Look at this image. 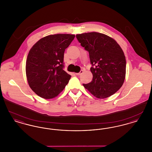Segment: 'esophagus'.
<instances>
[{"label":"esophagus","instance_id":"obj_1","mask_svg":"<svg viewBox=\"0 0 152 152\" xmlns=\"http://www.w3.org/2000/svg\"><path fill=\"white\" fill-rule=\"evenodd\" d=\"M83 73V70H81L80 72L76 73V75H77V76H79L80 75H81Z\"/></svg>","mask_w":152,"mask_h":152}]
</instances>
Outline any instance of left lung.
Segmentation results:
<instances>
[{
  "label": "left lung",
  "instance_id": "8db88e82",
  "mask_svg": "<svg viewBox=\"0 0 152 152\" xmlns=\"http://www.w3.org/2000/svg\"><path fill=\"white\" fill-rule=\"evenodd\" d=\"M81 45L88 51L93 79L83 86L99 99L115 94L122 87L126 74V59L122 48L113 38L92 32L76 35Z\"/></svg>",
  "mask_w": 152,
  "mask_h": 152
}]
</instances>
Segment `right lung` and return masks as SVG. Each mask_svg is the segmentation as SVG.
Masks as SVG:
<instances>
[{"label": "right lung", "mask_w": 152, "mask_h": 152, "mask_svg": "<svg viewBox=\"0 0 152 152\" xmlns=\"http://www.w3.org/2000/svg\"><path fill=\"white\" fill-rule=\"evenodd\" d=\"M75 37L71 34L45 36L29 50L26 72L31 89L39 96L50 99L58 96L71 76L63 70L64 53Z\"/></svg>", "instance_id": "right-lung-1"}]
</instances>
